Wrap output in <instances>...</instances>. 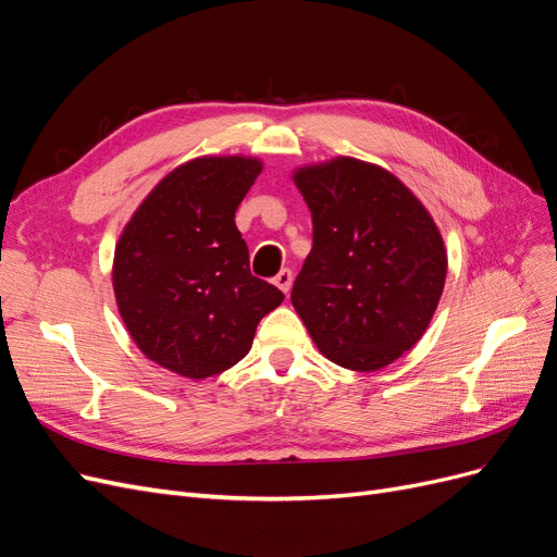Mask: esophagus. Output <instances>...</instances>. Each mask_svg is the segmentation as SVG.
Instances as JSON below:
<instances>
[{"instance_id":"esophagus-1","label":"esophagus","mask_w":557,"mask_h":557,"mask_svg":"<svg viewBox=\"0 0 557 557\" xmlns=\"http://www.w3.org/2000/svg\"><path fill=\"white\" fill-rule=\"evenodd\" d=\"M274 285L288 295L290 293V285H293V272L290 269H281V272L274 276Z\"/></svg>"}]
</instances>
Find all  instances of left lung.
Instances as JSON below:
<instances>
[{"instance_id": "1", "label": "left lung", "mask_w": 557, "mask_h": 557, "mask_svg": "<svg viewBox=\"0 0 557 557\" xmlns=\"http://www.w3.org/2000/svg\"><path fill=\"white\" fill-rule=\"evenodd\" d=\"M313 246L293 307L334 364L379 372L411 350L440 307L448 256L434 218L374 162L339 156L297 166Z\"/></svg>"}]
</instances>
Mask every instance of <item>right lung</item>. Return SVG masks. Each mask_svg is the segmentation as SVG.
Listing matches in <instances>:
<instances>
[{
    "instance_id": "right-lung-1",
    "label": "right lung",
    "mask_w": 557,
    "mask_h": 557,
    "mask_svg": "<svg viewBox=\"0 0 557 557\" xmlns=\"http://www.w3.org/2000/svg\"><path fill=\"white\" fill-rule=\"evenodd\" d=\"M262 172L250 156H199L150 190L113 252L117 313L144 356L205 381L248 356L258 323L283 293L250 274L234 223Z\"/></svg>"
}]
</instances>
